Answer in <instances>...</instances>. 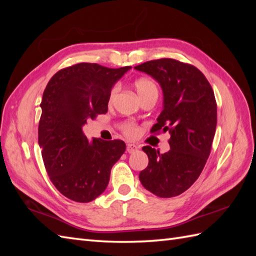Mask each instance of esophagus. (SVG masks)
Instances as JSON below:
<instances>
[{
  "label": "esophagus",
  "mask_w": 256,
  "mask_h": 256,
  "mask_svg": "<svg viewBox=\"0 0 256 256\" xmlns=\"http://www.w3.org/2000/svg\"><path fill=\"white\" fill-rule=\"evenodd\" d=\"M138 150V146L135 145V144H128V146H126V150H128V153H130V154L134 153V152H136Z\"/></svg>",
  "instance_id": "1"
}]
</instances>
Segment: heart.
I'll return each instance as SVG.
<instances>
[{"instance_id":"1","label":"heart","mask_w":256,"mask_h":256,"mask_svg":"<svg viewBox=\"0 0 256 256\" xmlns=\"http://www.w3.org/2000/svg\"><path fill=\"white\" fill-rule=\"evenodd\" d=\"M134 86L140 98V100H143L144 98L152 94L158 96V88H157L154 80H152L150 78H145V77L138 78L135 80ZM118 92V86L114 84L110 90V94H108V101L111 102L114 98H116ZM121 128H122V132L126 135L128 138H135L138 134V126L133 122H124L121 125Z\"/></svg>"}]
</instances>
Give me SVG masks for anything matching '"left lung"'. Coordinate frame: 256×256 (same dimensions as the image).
Masks as SVG:
<instances>
[{"label":"left lung","instance_id":"left-lung-1","mask_svg":"<svg viewBox=\"0 0 256 256\" xmlns=\"http://www.w3.org/2000/svg\"><path fill=\"white\" fill-rule=\"evenodd\" d=\"M135 69L155 78L164 92V108L150 133H170L167 153L143 148L148 165L140 180L157 197H176L197 180L210 155L216 128L214 90L198 68L176 59H155Z\"/></svg>","mask_w":256,"mask_h":256}]
</instances>
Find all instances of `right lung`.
Wrapping results in <instances>:
<instances>
[{"label": "right lung", "mask_w": 256, "mask_h": 256, "mask_svg": "<svg viewBox=\"0 0 256 256\" xmlns=\"http://www.w3.org/2000/svg\"><path fill=\"white\" fill-rule=\"evenodd\" d=\"M128 69L79 62L59 70L46 86L38 143L50 179L70 200L90 202L99 197L126 148L121 140L88 142L82 128L108 112L112 86Z\"/></svg>", "instance_id": "1"}]
</instances>
